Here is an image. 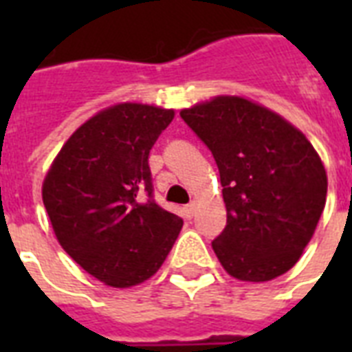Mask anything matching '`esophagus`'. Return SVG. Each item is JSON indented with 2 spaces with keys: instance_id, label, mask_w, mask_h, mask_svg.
Wrapping results in <instances>:
<instances>
[{
  "instance_id": "34e87169",
  "label": "esophagus",
  "mask_w": 352,
  "mask_h": 352,
  "mask_svg": "<svg viewBox=\"0 0 352 352\" xmlns=\"http://www.w3.org/2000/svg\"><path fill=\"white\" fill-rule=\"evenodd\" d=\"M195 208H197V204H195V203L186 204V208H184V212H186L188 219H192L193 215H195Z\"/></svg>"
}]
</instances>
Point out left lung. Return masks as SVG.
I'll use <instances>...</instances> for the list:
<instances>
[{"instance_id": "8db88e82", "label": "left lung", "mask_w": 352, "mask_h": 352, "mask_svg": "<svg viewBox=\"0 0 352 352\" xmlns=\"http://www.w3.org/2000/svg\"><path fill=\"white\" fill-rule=\"evenodd\" d=\"M219 168L226 226L212 246L230 276L268 281L294 267L325 208L327 175L305 135L239 96L182 109Z\"/></svg>"}]
</instances>
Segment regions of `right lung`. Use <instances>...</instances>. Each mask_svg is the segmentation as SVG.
<instances>
[{"label":"right lung","instance_id":"1","mask_svg":"<svg viewBox=\"0 0 352 352\" xmlns=\"http://www.w3.org/2000/svg\"><path fill=\"white\" fill-rule=\"evenodd\" d=\"M171 109L118 104L80 126L43 181V204L60 245L102 283L126 289L151 278L182 219L153 197L149 149Z\"/></svg>","mask_w":352,"mask_h":352}]
</instances>
